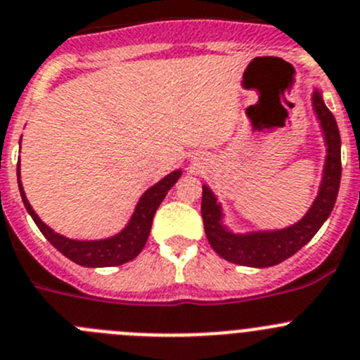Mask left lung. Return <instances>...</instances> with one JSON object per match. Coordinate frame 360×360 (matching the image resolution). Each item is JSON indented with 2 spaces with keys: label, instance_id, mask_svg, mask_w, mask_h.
<instances>
[{
  "label": "left lung",
  "instance_id": "obj_1",
  "mask_svg": "<svg viewBox=\"0 0 360 360\" xmlns=\"http://www.w3.org/2000/svg\"><path fill=\"white\" fill-rule=\"evenodd\" d=\"M312 106L323 127L327 160H325L320 193L307 214L295 226L281 231H263V233H229L221 226V210L220 204L217 202V197L210 188L202 186L200 213H202L207 241L218 256L229 263L252 268L275 266L309 243L332 213L341 183V136H339L338 122L330 110L325 106L323 97L318 90L312 94Z\"/></svg>",
  "mask_w": 360,
  "mask_h": 360
}]
</instances>
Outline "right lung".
I'll return each instance as SVG.
<instances>
[{
	"label": "right lung",
	"mask_w": 360,
	"mask_h": 360,
	"mask_svg": "<svg viewBox=\"0 0 360 360\" xmlns=\"http://www.w3.org/2000/svg\"><path fill=\"white\" fill-rule=\"evenodd\" d=\"M181 177V170H174L172 174H169L167 177L160 181V183L154 184L153 188L146 191L142 195V199L136 204V210H134L133 217H131L129 224L126 226V229L122 233H119L117 236L108 238V240H97V241H78V240H69V238L62 236V234H56L55 231L49 229L39 217H37L35 211L30 206L28 199L25 195V190H22L21 177H19V163H18V183H19V191H21L22 202H25L26 211L32 214L33 221L37 224V227L40 229V233L46 236V240L60 250L65 257H69L70 261H74L76 264H82V266L89 268H99V266H119V264L127 263V261L134 259L139 256L142 248L146 247L147 238H149L150 227H153V218L156 210L160 207L161 200L165 199L167 191L177 183V179Z\"/></svg>",
	"instance_id": "add662e5"
}]
</instances>
